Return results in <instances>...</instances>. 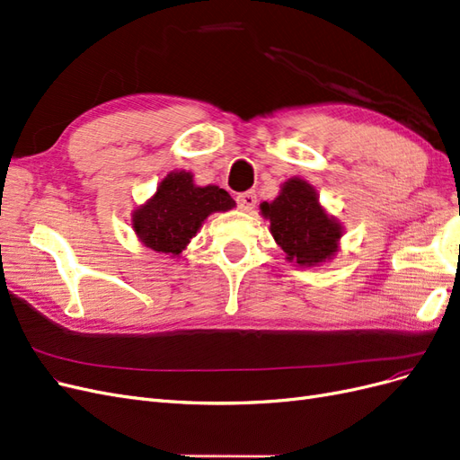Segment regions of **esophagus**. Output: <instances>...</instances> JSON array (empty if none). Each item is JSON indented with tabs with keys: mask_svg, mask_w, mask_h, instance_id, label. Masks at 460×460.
<instances>
[{
	"mask_svg": "<svg viewBox=\"0 0 460 460\" xmlns=\"http://www.w3.org/2000/svg\"><path fill=\"white\" fill-rule=\"evenodd\" d=\"M235 201H238V207L242 208V211H253L255 203H257V196H255V191H245V193H240V196L235 198Z\"/></svg>",
	"mask_w": 460,
	"mask_h": 460,
	"instance_id": "34e87169",
	"label": "esophagus"
}]
</instances>
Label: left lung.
Here are the masks:
<instances>
[{"label": "left lung", "instance_id": "left-lung-1", "mask_svg": "<svg viewBox=\"0 0 460 460\" xmlns=\"http://www.w3.org/2000/svg\"><path fill=\"white\" fill-rule=\"evenodd\" d=\"M261 215L270 220L272 238L289 262L318 267L336 255L343 228L324 211L314 188L305 180L289 178L274 201L261 203Z\"/></svg>", "mask_w": 460, "mask_h": 460}]
</instances>
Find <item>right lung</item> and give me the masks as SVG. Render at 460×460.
Instances as JSON below:
<instances>
[{"mask_svg":"<svg viewBox=\"0 0 460 460\" xmlns=\"http://www.w3.org/2000/svg\"><path fill=\"white\" fill-rule=\"evenodd\" d=\"M234 207L226 190L196 186L191 172L172 171L161 180L155 196L136 208L132 228L146 247L178 257L208 215Z\"/></svg>","mask_w":460,"mask_h":460,"instance_id":"add662e5","label":"right lung"}]
</instances>
